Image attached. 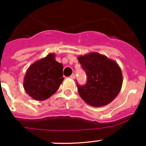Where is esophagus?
<instances>
[{
	"label": "esophagus",
	"mask_w": 146,
	"mask_h": 146,
	"mask_svg": "<svg viewBox=\"0 0 146 146\" xmlns=\"http://www.w3.org/2000/svg\"><path fill=\"white\" fill-rule=\"evenodd\" d=\"M70 78H71V79H75V74H72L70 76Z\"/></svg>",
	"instance_id": "obj_1"
}]
</instances>
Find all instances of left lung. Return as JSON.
<instances>
[{"label": "left lung", "instance_id": "1", "mask_svg": "<svg viewBox=\"0 0 146 146\" xmlns=\"http://www.w3.org/2000/svg\"><path fill=\"white\" fill-rule=\"evenodd\" d=\"M78 60L87 76L84 85L76 82L81 98L87 104L94 107L111 103L119 94L122 85V74L118 64L97 52L79 56Z\"/></svg>", "mask_w": 146, "mask_h": 146}]
</instances>
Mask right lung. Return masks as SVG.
<instances>
[{"instance_id":"add662e5","label":"right lung","mask_w":146,"mask_h":146,"mask_svg":"<svg viewBox=\"0 0 146 146\" xmlns=\"http://www.w3.org/2000/svg\"><path fill=\"white\" fill-rule=\"evenodd\" d=\"M62 70V64L55 61V55L49 54L29 67L24 79L25 91L34 100L48 98L64 80Z\"/></svg>"}]
</instances>
